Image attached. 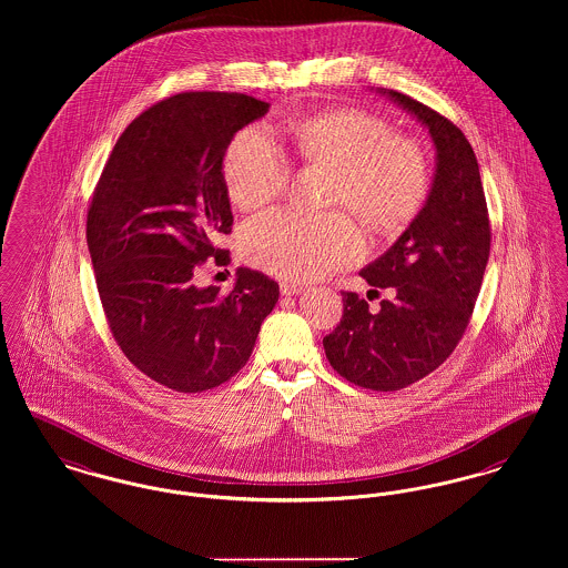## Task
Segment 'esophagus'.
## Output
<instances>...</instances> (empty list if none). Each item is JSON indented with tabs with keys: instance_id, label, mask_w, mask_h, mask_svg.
Segmentation results:
<instances>
[{
	"instance_id": "obj_1",
	"label": "esophagus",
	"mask_w": 568,
	"mask_h": 568,
	"mask_svg": "<svg viewBox=\"0 0 568 568\" xmlns=\"http://www.w3.org/2000/svg\"><path fill=\"white\" fill-rule=\"evenodd\" d=\"M303 291H305L303 284H297V282H288V280L280 282V293L286 295V297H295V295L303 293Z\"/></svg>"
}]
</instances>
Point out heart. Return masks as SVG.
I'll use <instances>...</instances> for the list:
<instances>
[{
    "label": "heart",
    "mask_w": 568,
    "mask_h": 568,
    "mask_svg": "<svg viewBox=\"0 0 568 568\" xmlns=\"http://www.w3.org/2000/svg\"><path fill=\"white\" fill-rule=\"evenodd\" d=\"M291 155L328 169L325 203L357 213L383 235L404 231L429 194V162L415 139L393 134L381 115L337 106L291 125ZM229 199L243 211L270 205L286 192L291 160L265 125H247L224 153ZM243 258L277 277L314 280L344 270L365 252L357 222L344 211L303 215L270 211L241 231Z\"/></svg>",
    "instance_id": "heart-1"
}]
</instances>
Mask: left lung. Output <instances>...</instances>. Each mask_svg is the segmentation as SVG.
<instances>
[{"instance_id":"8db88e82","label":"left lung","mask_w":568,"mask_h":568,"mask_svg":"<svg viewBox=\"0 0 568 568\" xmlns=\"http://www.w3.org/2000/svg\"><path fill=\"white\" fill-rule=\"evenodd\" d=\"M387 93L429 130L436 175L406 233L361 271L395 298L372 314L357 293H342V321L323 339L331 367L372 390L408 387L447 361L470 323L491 245L477 155L464 132L415 98Z\"/></svg>"}]
</instances>
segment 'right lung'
Wrapping results in <instances>:
<instances>
[{
  "label": "right lung",
  "instance_id": "add662e5",
  "mask_svg": "<svg viewBox=\"0 0 568 568\" xmlns=\"http://www.w3.org/2000/svg\"><path fill=\"white\" fill-rule=\"evenodd\" d=\"M270 104L237 91H181L132 121L111 151L88 210V247L109 328L158 385L201 393L247 363L280 286L237 270L235 288L196 286L233 213L222 160L235 132Z\"/></svg>",
  "mask_w": 568,
  "mask_h": 568
}]
</instances>
